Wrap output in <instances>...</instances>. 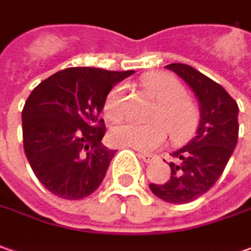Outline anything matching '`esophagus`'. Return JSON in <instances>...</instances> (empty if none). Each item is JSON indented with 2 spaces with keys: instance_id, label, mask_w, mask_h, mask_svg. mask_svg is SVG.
<instances>
[{
  "instance_id": "esophagus-1",
  "label": "esophagus",
  "mask_w": 251,
  "mask_h": 251,
  "mask_svg": "<svg viewBox=\"0 0 251 251\" xmlns=\"http://www.w3.org/2000/svg\"><path fill=\"white\" fill-rule=\"evenodd\" d=\"M139 157L142 158L145 163H151V160H153V154H149V153H139Z\"/></svg>"
}]
</instances>
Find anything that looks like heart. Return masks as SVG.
<instances>
[{
  "label": "heart",
  "mask_w": 251,
  "mask_h": 251,
  "mask_svg": "<svg viewBox=\"0 0 251 251\" xmlns=\"http://www.w3.org/2000/svg\"><path fill=\"white\" fill-rule=\"evenodd\" d=\"M143 87L158 101L153 124L125 122L111 130V140L116 146L132 147L142 151H151L160 147L171 135L181 142L194 133L200 121L197 104L185 97V88L176 77L166 73H151L142 80ZM125 108V87L115 85L104 102L105 115L116 121L122 118Z\"/></svg>",
  "instance_id": "obj_1"
}]
</instances>
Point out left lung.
<instances>
[{"mask_svg":"<svg viewBox=\"0 0 251 251\" xmlns=\"http://www.w3.org/2000/svg\"><path fill=\"white\" fill-rule=\"evenodd\" d=\"M195 93L201 106V122L187 146L171 153V177L164 184H150L151 192L170 203H188L203 195L222 176L237 145L239 106L222 85L194 67L171 63Z\"/></svg>","mask_w":251,"mask_h":251,"instance_id":"8db88e82","label":"left lung"}]
</instances>
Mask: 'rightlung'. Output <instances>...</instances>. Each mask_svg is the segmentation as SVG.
<instances>
[{
	"label": "right lung",
	"instance_id": "obj_1",
	"mask_svg": "<svg viewBox=\"0 0 251 251\" xmlns=\"http://www.w3.org/2000/svg\"><path fill=\"white\" fill-rule=\"evenodd\" d=\"M133 74L94 67L57 71L35 87L22 109L24 150L40 184L63 200H82L104 180L116 150L102 145L98 116L116 82Z\"/></svg>",
	"mask_w": 251,
	"mask_h": 251
}]
</instances>
